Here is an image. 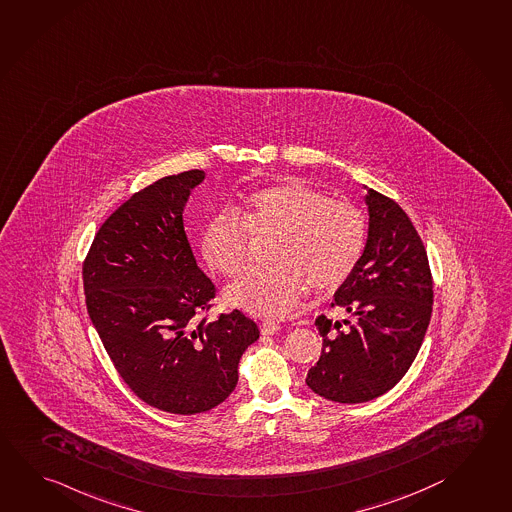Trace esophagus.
<instances>
[{"label":"esophagus","mask_w":512,"mask_h":512,"mask_svg":"<svg viewBox=\"0 0 512 512\" xmlns=\"http://www.w3.org/2000/svg\"><path fill=\"white\" fill-rule=\"evenodd\" d=\"M279 328H281V326H279L278 323H274V321H269V319H267V321H261L260 323L261 335L278 334Z\"/></svg>","instance_id":"1"}]
</instances>
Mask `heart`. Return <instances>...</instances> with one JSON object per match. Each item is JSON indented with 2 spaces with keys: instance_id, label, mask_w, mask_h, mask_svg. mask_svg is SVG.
<instances>
[{
  "instance_id": "b5f03b06",
  "label": "heart",
  "mask_w": 512,
  "mask_h": 512,
  "mask_svg": "<svg viewBox=\"0 0 512 512\" xmlns=\"http://www.w3.org/2000/svg\"><path fill=\"white\" fill-rule=\"evenodd\" d=\"M270 242L274 263L245 272L227 301L256 316L285 317L312 287L337 289L354 272L366 242L363 214L316 187L289 182L251 196L242 214L223 209L205 223L202 256L225 278L251 260L254 238Z\"/></svg>"
}]
</instances>
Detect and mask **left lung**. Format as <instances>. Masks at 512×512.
<instances>
[{"label": "left lung", "instance_id": "obj_1", "mask_svg": "<svg viewBox=\"0 0 512 512\" xmlns=\"http://www.w3.org/2000/svg\"><path fill=\"white\" fill-rule=\"evenodd\" d=\"M368 240L332 307L354 321L316 319L323 352L308 370L310 390L334 402L377 399L406 375L433 310L426 247L395 200L368 189Z\"/></svg>", "mask_w": 512, "mask_h": 512}]
</instances>
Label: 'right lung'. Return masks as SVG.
<instances>
[{
  "instance_id": "obj_1",
  "label": "right lung",
  "mask_w": 512,
  "mask_h": 512,
  "mask_svg": "<svg viewBox=\"0 0 512 512\" xmlns=\"http://www.w3.org/2000/svg\"><path fill=\"white\" fill-rule=\"evenodd\" d=\"M202 169L157 180L108 216L83 263L86 308L122 381L153 408L195 415L227 399L258 337L240 310L207 321L213 281L196 265L184 205Z\"/></svg>"
}]
</instances>
